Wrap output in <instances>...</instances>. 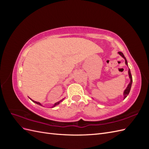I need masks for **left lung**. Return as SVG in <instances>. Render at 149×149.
<instances>
[{"label": "left lung", "mask_w": 149, "mask_h": 149, "mask_svg": "<svg viewBox=\"0 0 149 149\" xmlns=\"http://www.w3.org/2000/svg\"><path fill=\"white\" fill-rule=\"evenodd\" d=\"M118 53L119 54V55H120L122 57L124 58L125 65L128 66V65H127V60H126L125 57L124 56V54H123V53H122V52H118ZM128 73H129V78H130V81L129 84H128L127 88H126V89H125V91H124V99H125L126 97H127V96H128V94H129V92H130V88H131V86H132V77L131 73H130V70H129Z\"/></svg>", "instance_id": "1"}]
</instances>
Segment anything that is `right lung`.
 <instances>
[{"label": "right lung", "mask_w": 149, "mask_h": 149, "mask_svg": "<svg viewBox=\"0 0 149 149\" xmlns=\"http://www.w3.org/2000/svg\"><path fill=\"white\" fill-rule=\"evenodd\" d=\"M30 98V97H29ZM64 99L65 98H63V99H62V100H60V101H58V102H56V103H55V104H54L52 107H55L56 106H57L58 104H59L61 102H62L63 101V100H64ZM30 100H31V101H32L33 102H35V103H36V104H38V105H40V106H42V105L41 104H40V102H37V101H33V100H31V99H30Z\"/></svg>", "instance_id": "obj_1"}]
</instances>
